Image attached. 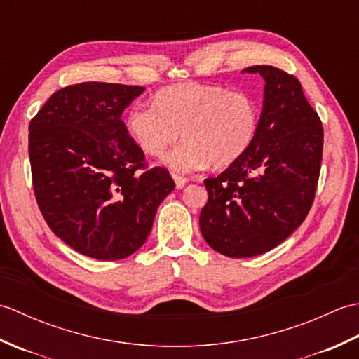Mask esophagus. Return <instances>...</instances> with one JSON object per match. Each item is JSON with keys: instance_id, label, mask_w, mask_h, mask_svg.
<instances>
[{"instance_id": "esophagus-1", "label": "esophagus", "mask_w": 359, "mask_h": 359, "mask_svg": "<svg viewBox=\"0 0 359 359\" xmlns=\"http://www.w3.org/2000/svg\"><path fill=\"white\" fill-rule=\"evenodd\" d=\"M172 179H174V182H175V187H177L179 189L184 188L185 184L188 182L187 177H184V175H179V174H172Z\"/></svg>"}]
</instances>
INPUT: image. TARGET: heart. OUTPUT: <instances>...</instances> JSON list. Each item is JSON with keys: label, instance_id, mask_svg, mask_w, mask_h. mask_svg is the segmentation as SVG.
<instances>
[{"label": "heart", "instance_id": "heart-1", "mask_svg": "<svg viewBox=\"0 0 359 359\" xmlns=\"http://www.w3.org/2000/svg\"><path fill=\"white\" fill-rule=\"evenodd\" d=\"M259 126V106L247 90L224 85L187 83L165 88L152 104H134L126 129L144 154L160 156L179 139L185 142L163 158L175 171L225 168L245 154Z\"/></svg>", "mask_w": 359, "mask_h": 359}]
</instances>
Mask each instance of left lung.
Listing matches in <instances>:
<instances>
[{"instance_id": "1", "label": "left lung", "mask_w": 359, "mask_h": 359, "mask_svg": "<svg viewBox=\"0 0 359 359\" xmlns=\"http://www.w3.org/2000/svg\"><path fill=\"white\" fill-rule=\"evenodd\" d=\"M265 80L256 139L238 162L205 179L208 202L201 231L228 257H251L284 242L313 205L321 171L324 129L294 75L251 66Z\"/></svg>"}]
</instances>
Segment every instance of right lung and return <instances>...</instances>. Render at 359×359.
<instances>
[{"mask_svg": "<svg viewBox=\"0 0 359 359\" xmlns=\"http://www.w3.org/2000/svg\"><path fill=\"white\" fill-rule=\"evenodd\" d=\"M143 90L100 81L66 86L29 123L34 193L46 224L100 261L139 250L175 188L166 168H148L121 120Z\"/></svg>", "mask_w": 359, "mask_h": 359, "instance_id": "right-lung-1", "label": "right lung"}]
</instances>
